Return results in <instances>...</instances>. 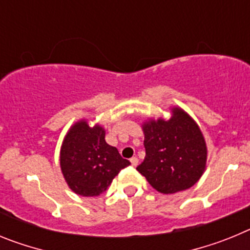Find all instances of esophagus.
I'll use <instances>...</instances> for the list:
<instances>
[{
	"label": "esophagus",
	"mask_w": 250,
	"mask_h": 250,
	"mask_svg": "<svg viewBox=\"0 0 250 250\" xmlns=\"http://www.w3.org/2000/svg\"><path fill=\"white\" fill-rule=\"evenodd\" d=\"M130 163H131L132 167H136V165L139 164V159L136 158V156H132V158L130 159Z\"/></svg>",
	"instance_id": "1"
}]
</instances>
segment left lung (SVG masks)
<instances>
[{"mask_svg":"<svg viewBox=\"0 0 250 250\" xmlns=\"http://www.w3.org/2000/svg\"><path fill=\"white\" fill-rule=\"evenodd\" d=\"M144 130V161L136 167L160 193L173 194L193 187L207 164V145L199 126L182 109H173L167 121H147Z\"/></svg>","mask_w":250,"mask_h":250,"instance_id":"left-lung-1","label":"left lung"}]
</instances>
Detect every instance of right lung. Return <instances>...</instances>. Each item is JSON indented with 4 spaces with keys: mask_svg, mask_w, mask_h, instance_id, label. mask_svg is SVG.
Listing matches in <instances>:
<instances>
[{
    "mask_svg": "<svg viewBox=\"0 0 250 250\" xmlns=\"http://www.w3.org/2000/svg\"><path fill=\"white\" fill-rule=\"evenodd\" d=\"M60 165L72 191L83 196H96L107 189L130 161L106 143L103 127H90L86 121H80L65 136Z\"/></svg>",
    "mask_w": 250,
    "mask_h": 250,
    "instance_id": "right-lung-1",
    "label": "right lung"
}]
</instances>
